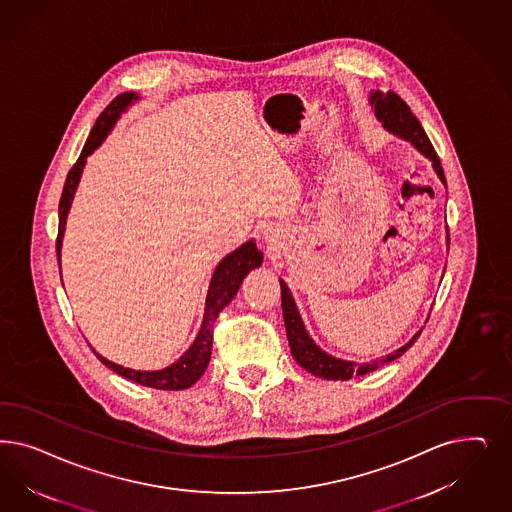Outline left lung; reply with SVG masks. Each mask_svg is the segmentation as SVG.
Instances as JSON below:
<instances>
[{"mask_svg":"<svg viewBox=\"0 0 512 512\" xmlns=\"http://www.w3.org/2000/svg\"><path fill=\"white\" fill-rule=\"evenodd\" d=\"M369 105H371V111L375 113L377 120H379L386 132L396 135V137L407 141V143H411L414 149L418 150L424 158H428L433 171H435V175L439 177V181L445 184L446 188L445 171L441 167V160H439L437 152L433 149V145L429 143L428 135L424 132V128L420 126L418 118L411 113L409 105L392 90L390 92L373 90L369 94ZM448 243H450V237H448V228H446V245ZM279 282H281L282 316H284L286 337H288V343H290L292 356H294V360L305 371L313 373L314 377L328 380H348L352 379V377L367 375V373L379 369L380 365L394 362L401 354H405V350L413 345L414 339L422 331H418L413 339L409 343H405L403 347L397 348V350L386 354V356H380V358L373 360V362L356 363L335 358V356H331L328 352H324L311 339L309 331L305 330L301 314L297 311L296 301L292 297L290 288L286 286V282L282 281V279H279Z\"/></svg>","mask_w":512,"mask_h":512,"instance_id":"left-lung-1","label":"left lung"}]
</instances>
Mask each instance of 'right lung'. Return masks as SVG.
Returning <instances> with one entry per match:
<instances>
[{
	"instance_id": "add662e5",
	"label": "right lung",
	"mask_w": 512,
	"mask_h": 512,
	"mask_svg": "<svg viewBox=\"0 0 512 512\" xmlns=\"http://www.w3.org/2000/svg\"><path fill=\"white\" fill-rule=\"evenodd\" d=\"M135 101H139V96L135 92H126V94H120L118 98L109 103V107L96 120V126L92 128L90 137L86 139V145H84L77 164L73 165L71 171L67 173L64 192H62L60 207H58L60 222H58L56 252H58L60 273H62V243H64V233H66L67 215H69L71 203L75 198L77 186L81 182L86 158L105 141V137L115 128V124L120 120L122 113H126ZM262 262H264V254H262V250H258L254 239H248L247 243L235 248L226 258L220 260V264L216 265L215 273H213L211 282H209L207 299H205V313H203V322H201L198 337L194 339V343L190 345V348L182 354L177 362L167 365L164 369H158V371H139V369H130V367L111 362L92 348L94 354L98 356L99 362L103 363L105 367L113 369L124 379L133 380L137 384L156 388V390H184V388H190L205 373L209 360H211L213 328H215L216 316L235 297L239 286L243 284V279L247 277L248 273L252 269L260 267Z\"/></svg>"
}]
</instances>
